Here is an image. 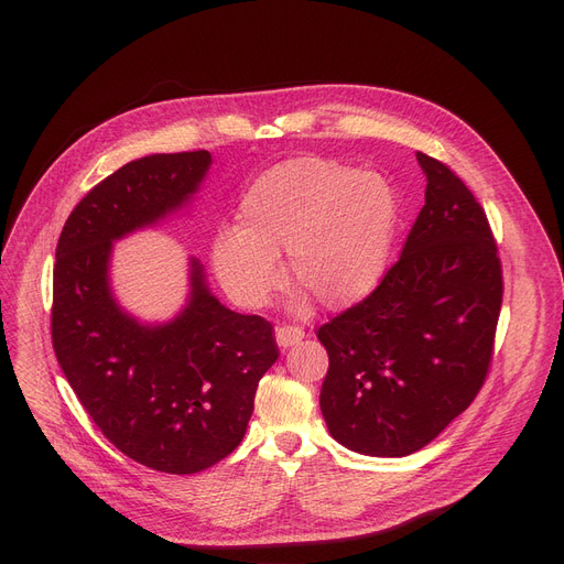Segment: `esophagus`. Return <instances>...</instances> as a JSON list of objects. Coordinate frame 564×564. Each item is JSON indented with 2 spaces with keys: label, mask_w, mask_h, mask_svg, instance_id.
I'll use <instances>...</instances> for the list:
<instances>
[{
  "label": "esophagus",
  "mask_w": 564,
  "mask_h": 564,
  "mask_svg": "<svg viewBox=\"0 0 564 564\" xmlns=\"http://www.w3.org/2000/svg\"><path fill=\"white\" fill-rule=\"evenodd\" d=\"M302 338H304V329L302 327H292V324H283V327L276 329V343L283 349L297 345Z\"/></svg>",
  "instance_id": "1"
}]
</instances>
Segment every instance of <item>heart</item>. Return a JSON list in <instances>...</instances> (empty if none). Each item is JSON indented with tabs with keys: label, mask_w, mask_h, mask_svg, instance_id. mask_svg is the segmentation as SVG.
<instances>
[{
	"label": "heart",
	"mask_w": 564,
	"mask_h": 564,
	"mask_svg": "<svg viewBox=\"0 0 564 564\" xmlns=\"http://www.w3.org/2000/svg\"><path fill=\"white\" fill-rule=\"evenodd\" d=\"M395 230V196L379 173L302 155L264 169L245 189L235 228L210 258L230 297L260 308L288 281L322 308H347L377 285Z\"/></svg>",
	"instance_id": "obj_1"
}]
</instances>
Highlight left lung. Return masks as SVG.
Returning a JSON list of instances; mask_svg holds the SVG:
<instances>
[{"label":"left lung","instance_id":"8db88e82","mask_svg":"<svg viewBox=\"0 0 564 564\" xmlns=\"http://www.w3.org/2000/svg\"><path fill=\"white\" fill-rule=\"evenodd\" d=\"M425 205L372 294L322 324L329 354L319 409L332 436L370 457H404L482 389L502 304L487 215L459 177L416 153Z\"/></svg>","mask_w":564,"mask_h":564}]
</instances>
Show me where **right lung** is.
<instances>
[{
    "instance_id": "obj_1",
    "label": "right lung",
    "mask_w": 564,
    "mask_h": 564,
    "mask_svg": "<svg viewBox=\"0 0 564 564\" xmlns=\"http://www.w3.org/2000/svg\"><path fill=\"white\" fill-rule=\"evenodd\" d=\"M207 151L148 155L111 173L70 213L56 245L52 345L77 400L130 459L189 476L245 438L260 377L279 359L272 324L226 308L189 258V297L164 324L118 306L113 242L185 207Z\"/></svg>"
}]
</instances>
